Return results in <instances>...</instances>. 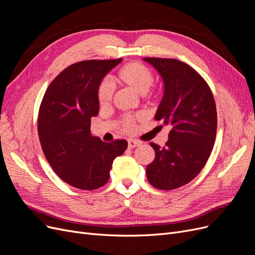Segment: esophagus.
Wrapping results in <instances>:
<instances>
[{
	"instance_id": "1",
	"label": "esophagus",
	"mask_w": 255,
	"mask_h": 255,
	"mask_svg": "<svg viewBox=\"0 0 255 255\" xmlns=\"http://www.w3.org/2000/svg\"><path fill=\"white\" fill-rule=\"evenodd\" d=\"M139 144H141V142L138 141V140H135V139H129L128 141V145L129 149H133V148H135V146L139 145Z\"/></svg>"
}]
</instances>
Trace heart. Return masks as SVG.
Instances as JSON below:
<instances>
[{"label": "heart", "instance_id": "b5f03b06", "mask_svg": "<svg viewBox=\"0 0 255 255\" xmlns=\"http://www.w3.org/2000/svg\"><path fill=\"white\" fill-rule=\"evenodd\" d=\"M115 80L122 85H126L128 88L133 89L137 94L144 95L154 82V76L150 69L138 61L127 64L123 66L118 73L115 75ZM114 90L112 85L107 82L100 84L98 88V101L100 105H109L113 99ZM135 119L130 117L123 118L121 121V127L125 132L134 128Z\"/></svg>", "mask_w": 255, "mask_h": 255}]
</instances>
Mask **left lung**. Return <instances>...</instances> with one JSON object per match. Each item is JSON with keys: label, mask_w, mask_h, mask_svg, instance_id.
Masks as SVG:
<instances>
[{"label": "left lung", "mask_w": 255, "mask_h": 255, "mask_svg": "<svg viewBox=\"0 0 255 255\" xmlns=\"http://www.w3.org/2000/svg\"><path fill=\"white\" fill-rule=\"evenodd\" d=\"M143 60L164 82L154 118L171 127L165 146L150 143L155 158L146 166V179L157 189L171 190L194 180L205 166L217 132V111L210 86L195 69L172 58Z\"/></svg>", "instance_id": "obj_1"}]
</instances>
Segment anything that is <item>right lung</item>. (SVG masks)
<instances>
[{"label":"right lung","mask_w":255,"mask_h":255,"mask_svg":"<svg viewBox=\"0 0 255 255\" xmlns=\"http://www.w3.org/2000/svg\"><path fill=\"white\" fill-rule=\"evenodd\" d=\"M122 58L85 60L67 67L52 81L38 113V135L45 158L61 180L94 190L110 180L114 159L127 150L125 139L104 142L91 135L99 114L98 88Z\"/></svg>","instance_id":"obj_1"}]
</instances>
